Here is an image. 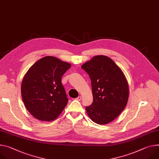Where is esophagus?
I'll return each mask as SVG.
<instances>
[{"label":"esophagus","instance_id":"obj_1","mask_svg":"<svg viewBox=\"0 0 159 159\" xmlns=\"http://www.w3.org/2000/svg\"><path fill=\"white\" fill-rule=\"evenodd\" d=\"M81 99H82V97H81L80 96H78V97L76 98V99H77V100H78V101H80V100H81Z\"/></svg>","mask_w":159,"mask_h":159}]
</instances>
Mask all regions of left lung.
I'll return each instance as SVG.
<instances>
[{"instance_id":"obj_1","label":"left lung","mask_w":159,"mask_h":159,"mask_svg":"<svg viewBox=\"0 0 159 159\" xmlns=\"http://www.w3.org/2000/svg\"><path fill=\"white\" fill-rule=\"evenodd\" d=\"M81 68L91 80L93 102L85 107L90 119L103 125L117 117L127 105L129 89L122 70L109 57L94 56Z\"/></svg>"}]
</instances>
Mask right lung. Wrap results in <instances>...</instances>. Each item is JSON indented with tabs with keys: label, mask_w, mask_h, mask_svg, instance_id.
I'll use <instances>...</instances> for the list:
<instances>
[{
	"label": "right lung",
	"mask_w": 159,
	"mask_h": 159,
	"mask_svg": "<svg viewBox=\"0 0 159 159\" xmlns=\"http://www.w3.org/2000/svg\"><path fill=\"white\" fill-rule=\"evenodd\" d=\"M70 67V63L48 56L28 69L21 82V97L35 118L49 122L61 114L68 101L61 77Z\"/></svg>",
	"instance_id": "add662e5"
}]
</instances>
